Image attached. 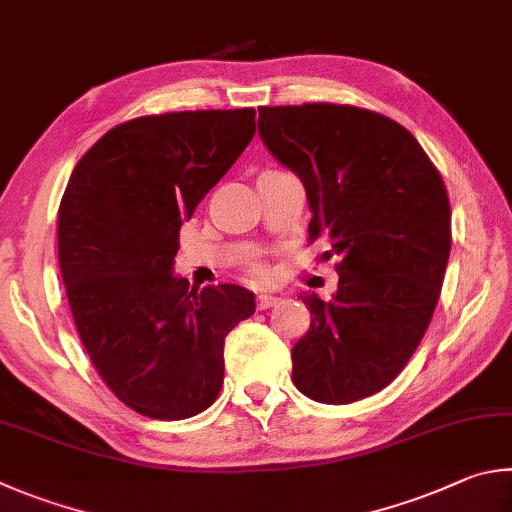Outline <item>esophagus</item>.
Instances as JSON below:
<instances>
[{"mask_svg": "<svg viewBox=\"0 0 512 512\" xmlns=\"http://www.w3.org/2000/svg\"><path fill=\"white\" fill-rule=\"evenodd\" d=\"M275 304H280V297L268 295V293H259V295H257V309H259V311L271 309V306H275Z\"/></svg>", "mask_w": 512, "mask_h": 512, "instance_id": "34e87169", "label": "esophagus"}]
</instances>
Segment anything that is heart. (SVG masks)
Here are the masks:
<instances>
[{"instance_id":"b5f03b06","label":"heart","mask_w":512,"mask_h":512,"mask_svg":"<svg viewBox=\"0 0 512 512\" xmlns=\"http://www.w3.org/2000/svg\"><path fill=\"white\" fill-rule=\"evenodd\" d=\"M250 273H253V277H255V280L257 282H264L266 280V277H268V271H266V266L264 264H253V266H250Z\"/></svg>"}]
</instances>
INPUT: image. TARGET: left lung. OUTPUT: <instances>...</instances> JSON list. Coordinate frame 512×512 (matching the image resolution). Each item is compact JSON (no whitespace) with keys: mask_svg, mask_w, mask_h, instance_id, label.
<instances>
[{"mask_svg":"<svg viewBox=\"0 0 512 512\" xmlns=\"http://www.w3.org/2000/svg\"><path fill=\"white\" fill-rule=\"evenodd\" d=\"M259 134L300 176L327 239L338 291L306 295L311 327L293 347V383L345 405L385 389L421 345L452 248L445 183L416 138L378 111L304 102L259 109Z\"/></svg>","mask_w":512,"mask_h":512,"instance_id":"8db88e82","label":"left lung"}]
</instances>
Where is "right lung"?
Here are the masks:
<instances>
[{
    "label": "right lung",
    "mask_w": 512,
    "mask_h": 512,
    "mask_svg": "<svg viewBox=\"0 0 512 512\" xmlns=\"http://www.w3.org/2000/svg\"><path fill=\"white\" fill-rule=\"evenodd\" d=\"M255 136V109L138 116L73 167L58 259L91 365L120 403L159 421L197 416L224 385L226 336L255 313L244 286L174 277L179 230Z\"/></svg>",
    "instance_id": "1"
}]
</instances>
